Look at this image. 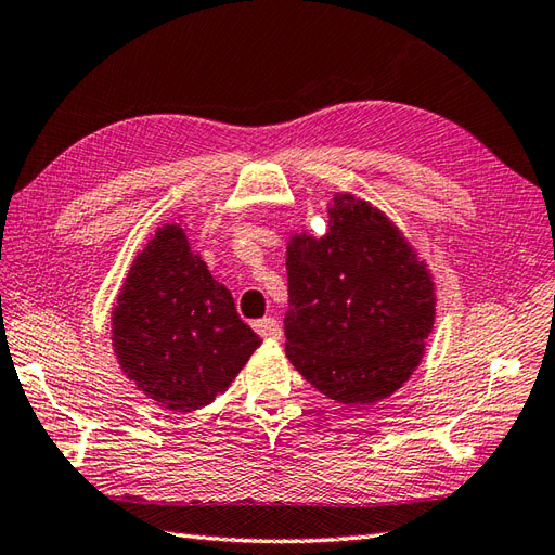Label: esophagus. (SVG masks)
Segmentation results:
<instances>
[{
  "label": "esophagus",
  "mask_w": 555,
  "mask_h": 555,
  "mask_svg": "<svg viewBox=\"0 0 555 555\" xmlns=\"http://www.w3.org/2000/svg\"><path fill=\"white\" fill-rule=\"evenodd\" d=\"M253 326L267 340H279L281 338V324H279L276 317H264L260 321H255Z\"/></svg>",
  "instance_id": "esophagus-1"
}]
</instances>
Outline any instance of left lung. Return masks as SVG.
<instances>
[{
  "instance_id": "left-lung-1",
  "label": "left lung",
  "mask_w": 555,
  "mask_h": 555,
  "mask_svg": "<svg viewBox=\"0 0 555 555\" xmlns=\"http://www.w3.org/2000/svg\"><path fill=\"white\" fill-rule=\"evenodd\" d=\"M324 238L288 246L286 357L319 392L369 406L414 373L435 321L433 283L388 217L336 196Z\"/></svg>"
}]
</instances>
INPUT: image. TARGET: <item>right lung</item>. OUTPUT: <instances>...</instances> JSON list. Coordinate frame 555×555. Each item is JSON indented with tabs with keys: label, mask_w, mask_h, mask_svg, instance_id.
<instances>
[{
	"label": "right lung",
	"mask_w": 555,
	"mask_h": 555,
	"mask_svg": "<svg viewBox=\"0 0 555 555\" xmlns=\"http://www.w3.org/2000/svg\"><path fill=\"white\" fill-rule=\"evenodd\" d=\"M260 336L231 293L165 224L139 253L113 312V347L127 378L165 409L196 411L224 392Z\"/></svg>",
	"instance_id": "obj_1"
}]
</instances>
